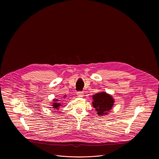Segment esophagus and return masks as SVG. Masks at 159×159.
I'll list each match as a JSON object with an SVG mask.
<instances>
[{
    "mask_svg": "<svg viewBox=\"0 0 159 159\" xmlns=\"http://www.w3.org/2000/svg\"><path fill=\"white\" fill-rule=\"evenodd\" d=\"M77 95L79 97H83V95H84V93H83V92H77Z\"/></svg>",
    "mask_w": 159,
    "mask_h": 159,
    "instance_id": "1",
    "label": "esophagus"
}]
</instances>
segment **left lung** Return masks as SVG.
I'll return each mask as SVG.
<instances>
[{"label": "left lung", "instance_id": "1", "mask_svg": "<svg viewBox=\"0 0 159 159\" xmlns=\"http://www.w3.org/2000/svg\"><path fill=\"white\" fill-rule=\"evenodd\" d=\"M92 98L93 107L100 116L108 114V112L111 110L114 103L113 97L105 92L97 93L93 95Z\"/></svg>", "mask_w": 159, "mask_h": 159}]
</instances>
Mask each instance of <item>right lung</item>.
Here are the masks:
<instances>
[{
	"mask_svg": "<svg viewBox=\"0 0 159 159\" xmlns=\"http://www.w3.org/2000/svg\"><path fill=\"white\" fill-rule=\"evenodd\" d=\"M58 99H54V103H52V106L53 107V108H54V109H56L57 110H59V107H60V106H61V103H58L57 102H58Z\"/></svg>",
	"mask_w": 159,
	"mask_h": 159,
	"instance_id": "add662e5",
	"label": "right lung"
}]
</instances>
